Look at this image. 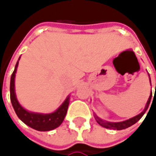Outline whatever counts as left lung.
Returning a JSON list of instances; mask_svg holds the SVG:
<instances>
[{
	"label": "left lung",
	"mask_w": 156,
	"mask_h": 156,
	"mask_svg": "<svg viewBox=\"0 0 156 156\" xmlns=\"http://www.w3.org/2000/svg\"><path fill=\"white\" fill-rule=\"evenodd\" d=\"M151 96H152V93L150 94V98L147 101L146 106L144 110L140 114L137 115V116L132 117L130 119L126 120V121H123V122H107V121H104V120L101 119L99 116H97L96 115H94V117H95V120L97 121V122L100 124L102 127H105V128H109V129H115V130H122V129H125V128H127V127H131L132 125L135 124L138 121H139L143 116L144 114L145 113V112L147 111V109L149 107V105L150 103V100H151Z\"/></svg>",
	"instance_id": "left-lung-1"
}]
</instances>
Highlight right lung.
<instances>
[{
    "label": "right lung",
    "instance_id": "right-lung-1",
    "mask_svg": "<svg viewBox=\"0 0 156 156\" xmlns=\"http://www.w3.org/2000/svg\"><path fill=\"white\" fill-rule=\"evenodd\" d=\"M20 59V57H19ZM18 59V61H19ZM18 66V62L15 66L13 73L11 77L10 82V98L11 102L13 106V109L18 118L23 122L26 125L32 127L38 131H50L59 127L63 122V120L67 114L68 105H69V96L67 97L63 102L62 105L55 112L50 114H41L34 113L26 111L17 101L16 94H15V73L17 72V67Z\"/></svg>",
    "mask_w": 156,
    "mask_h": 156
}]
</instances>
